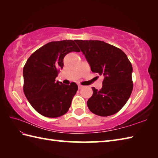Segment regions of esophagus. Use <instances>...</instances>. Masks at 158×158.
Instances as JSON below:
<instances>
[{
  "label": "esophagus",
  "mask_w": 158,
  "mask_h": 158,
  "mask_svg": "<svg viewBox=\"0 0 158 158\" xmlns=\"http://www.w3.org/2000/svg\"><path fill=\"white\" fill-rule=\"evenodd\" d=\"M83 85H80V84H79L78 85V88H79V89H81L82 88H83Z\"/></svg>",
  "instance_id": "obj_1"
}]
</instances>
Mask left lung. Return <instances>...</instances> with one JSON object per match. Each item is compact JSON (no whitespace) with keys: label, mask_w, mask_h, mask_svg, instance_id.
Masks as SVG:
<instances>
[{"label":"left lung","mask_w":158,"mask_h":158,"mask_svg":"<svg viewBox=\"0 0 158 158\" xmlns=\"http://www.w3.org/2000/svg\"><path fill=\"white\" fill-rule=\"evenodd\" d=\"M93 73L104 77L100 90L92 87L93 94L87 102L97 115H112L122 109L133 89L132 66L122 50L101 41L75 40Z\"/></svg>","instance_id":"8db88e82"}]
</instances>
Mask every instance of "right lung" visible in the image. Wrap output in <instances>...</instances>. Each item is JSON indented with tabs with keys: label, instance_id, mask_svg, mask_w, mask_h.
Segmentation results:
<instances>
[{
	"label": "right lung",
	"instance_id": "1",
	"mask_svg": "<svg viewBox=\"0 0 158 158\" xmlns=\"http://www.w3.org/2000/svg\"><path fill=\"white\" fill-rule=\"evenodd\" d=\"M71 52H80L75 41L50 42L33 53L23 66V92L34 109L43 116L64 115L78 90L75 83L64 85L56 81L64 58Z\"/></svg>",
	"mask_w": 158,
	"mask_h": 158
}]
</instances>
